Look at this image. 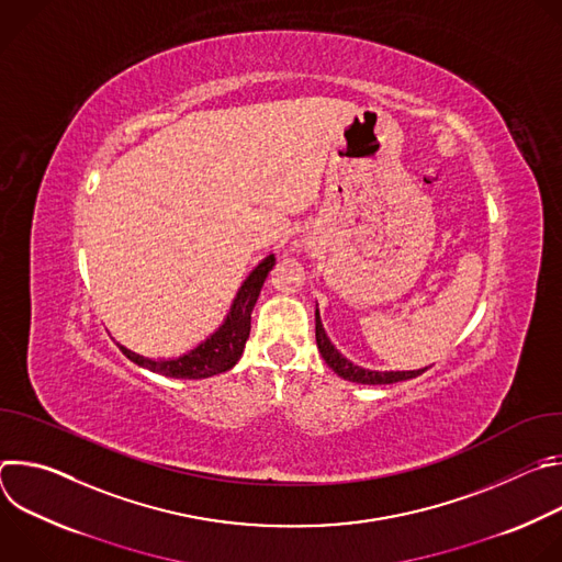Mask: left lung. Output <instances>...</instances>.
I'll return each instance as SVG.
<instances>
[{
    "label": "left lung",
    "instance_id": "1",
    "mask_svg": "<svg viewBox=\"0 0 562 562\" xmlns=\"http://www.w3.org/2000/svg\"><path fill=\"white\" fill-rule=\"evenodd\" d=\"M315 342L319 353H323L325 362L345 380L349 382H358V384H393L400 380H412L418 378L420 373H425L429 367L418 369V371H369L362 367H356L353 362H349L327 338L323 323H319V313L315 311Z\"/></svg>",
    "mask_w": 562,
    "mask_h": 562
}]
</instances>
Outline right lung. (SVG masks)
Listing matches in <instances>:
<instances>
[{"instance_id":"right-lung-1","label":"right lung","mask_w":562,"mask_h":562,"mask_svg":"<svg viewBox=\"0 0 562 562\" xmlns=\"http://www.w3.org/2000/svg\"><path fill=\"white\" fill-rule=\"evenodd\" d=\"M273 267H276V258L269 256L251 271V276L245 280V284L239 286L222 327L211 338H206L202 345H198L193 351H189L180 358H173V360L171 358L169 360H150V358L128 351L122 345H120V351L131 362L144 367L153 373L167 375V378L202 380V378H211L215 373L228 371L231 367H235V362L245 351V345L251 334V311H254L258 295L262 291V284Z\"/></svg>"}]
</instances>
